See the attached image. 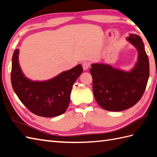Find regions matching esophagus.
I'll return each instance as SVG.
<instances>
[{
  "mask_svg": "<svg viewBox=\"0 0 157 157\" xmlns=\"http://www.w3.org/2000/svg\"><path fill=\"white\" fill-rule=\"evenodd\" d=\"M90 66V63H88V62H85L82 64V67H83V69L84 70V71H86V70H87L89 67Z\"/></svg>",
  "mask_w": 157,
  "mask_h": 157,
  "instance_id": "esophagus-1",
  "label": "esophagus"
}]
</instances>
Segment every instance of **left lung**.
<instances>
[{"label":"left lung","instance_id":"1","mask_svg":"<svg viewBox=\"0 0 157 157\" xmlns=\"http://www.w3.org/2000/svg\"><path fill=\"white\" fill-rule=\"evenodd\" d=\"M126 40L138 51V59L129 70L105 63H93V92L98 104L106 111H121L135 105L144 94L149 78V61L140 36L130 34Z\"/></svg>","mask_w":157,"mask_h":157}]
</instances>
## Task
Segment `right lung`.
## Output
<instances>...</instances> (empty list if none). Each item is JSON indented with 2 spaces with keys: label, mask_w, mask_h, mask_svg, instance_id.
Listing matches in <instances>:
<instances>
[{
  "label": "right lung",
  "mask_w": 157,
  "mask_h": 157,
  "mask_svg": "<svg viewBox=\"0 0 157 157\" xmlns=\"http://www.w3.org/2000/svg\"><path fill=\"white\" fill-rule=\"evenodd\" d=\"M19 53V49L13 52L11 73L12 87L19 99L36 115L53 117L64 113L69 105L72 86L83 72L82 65H76L48 80L33 81L23 73Z\"/></svg>",
  "instance_id": "obj_1"
}]
</instances>
